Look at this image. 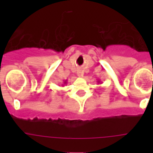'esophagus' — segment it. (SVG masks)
Masks as SVG:
<instances>
[{"mask_svg":"<svg viewBox=\"0 0 153 153\" xmlns=\"http://www.w3.org/2000/svg\"><path fill=\"white\" fill-rule=\"evenodd\" d=\"M77 74H78V76L82 77V76H83L84 72L82 69H79V70H78V71H77Z\"/></svg>","mask_w":153,"mask_h":153,"instance_id":"1","label":"esophagus"}]
</instances>
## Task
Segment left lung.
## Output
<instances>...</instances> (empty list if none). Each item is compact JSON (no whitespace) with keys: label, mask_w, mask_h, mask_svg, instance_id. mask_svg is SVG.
Returning <instances> with one entry per match:
<instances>
[{"label":"left lung","mask_w":153,"mask_h":153,"mask_svg":"<svg viewBox=\"0 0 153 153\" xmlns=\"http://www.w3.org/2000/svg\"><path fill=\"white\" fill-rule=\"evenodd\" d=\"M98 82H100V81H98Z\"/></svg>","instance_id":"8db88e82"}]
</instances>
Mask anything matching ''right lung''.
<instances>
[{"label":"right lung","mask_w":153,"mask_h":153,"mask_svg":"<svg viewBox=\"0 0 153 153\" xmlns=\"http://www.w3.org/2000/svg\"><path fill=\"white\" fill-rule=\"evenodd\" d=\"M63 82H64V85H65V84H67V80H66V81ZM62 86H63V85H62Z\"/></svg>","instance_id":"right-lung-1"}]
</instances>
